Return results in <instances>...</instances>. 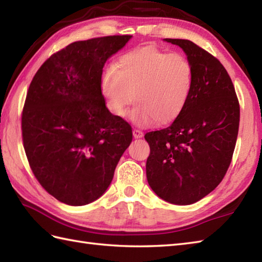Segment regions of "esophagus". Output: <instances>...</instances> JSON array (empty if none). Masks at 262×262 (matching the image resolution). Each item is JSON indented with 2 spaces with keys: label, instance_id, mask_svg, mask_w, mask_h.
I'll list each match as a JSON object with an SVG mask.
<instances>
[{
  "label": "esophagus",
  "instance_id": "obj_1",
  "mask_svg": "<svg viewBox=\"0 0 262 262\" xmlns=\"http://www.w3.org/2000/svg\"><path fill=\"white\" fill-rule=\"evenodd\" d=\"M143 132L140 130V129H136V128H134L133 129V136H134V138H142L143 137Z\"/></svg>",
  "mask_w": 262,
  "mask_h": 262
}]
</instances>
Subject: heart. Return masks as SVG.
Listing matches in <instances>:
<instances>
[{
  "label": "heart",
  "instance_id": "heart-1",
  "mask_svg": "<svg viewBox=\"0 0 262 262\" xmlns=\"http://www.w3.org/2000/svg\"><path fill=\"white\" fill-rule=\"evenodd\" d=\"M105 107L121 118L135 100L130 119L145 127L158 120L168 124L187 105L193 86V68L185 55L143 46L121 55L100 77ZM135 96H133L132 94Z\"/></svg>",
  "mask_w": 262,
  "mask_h": 262
}]
</instances>
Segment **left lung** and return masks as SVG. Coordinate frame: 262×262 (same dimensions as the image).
I'll list each match as a JSON object with an SVG mask.
<instances>
[{
	"label": "left lung",
	"mask_w": 262,
	"mask_h": 262,
	"mask_svg": "<svg viewBox=\"0 0 262 262\" xmlns=\"http://www.w3.org/2000/svg\"><path fill=\"white\" fill-rule=\"evenodd\" d=\"M186 53L193 68L191 96L163 129L149 132L146 177L160 198L190 205L220 185L231 164L240 104L231 77L213 55L187 39H164Z\"/></svg>",
	"instance_id": "1"
}]
</instances>
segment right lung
Segmentation results:
<instances>
[{"label":"right lung","instance_id":"right-lung-1","mask_svg":"<svg viewBox=\"0 0 262 262\" xmlns=\"http://www.w3.org/2000/svg\"><path fill=\"white\" fill-rule=\"evenodd\" d=\"M130 38L72 42L30 83L21 117L26 155L41 187L64 204L101 197L133 140L130 125L107 109L99 86L104 63Z\"/></svg>","mask_w":262,"mask_h":262}]
</instances>
